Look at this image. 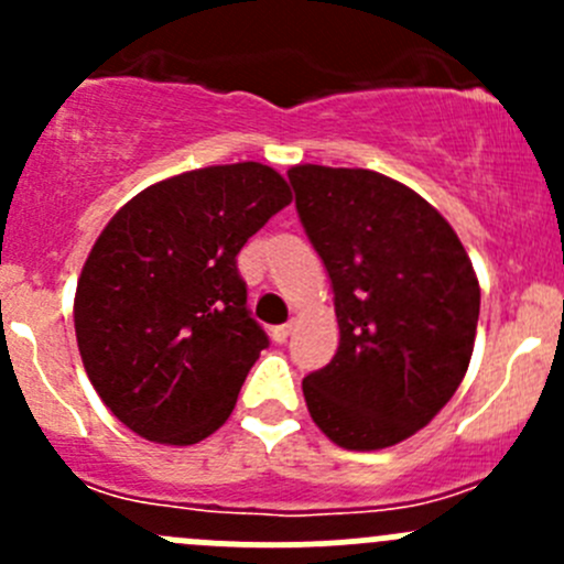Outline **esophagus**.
Returning <instances> with one entry per match:
<instances>
[{
    "mask_svg": "<svg viewBox=\"0 0 564 564\" xmlns=\"http://www.w3.org/2000/svg\"><path fill=\"white\" fill-rule=\"evenodd\" d=\"M289 333H292V324H275V327L270 329V335H272V340H275V344H283V340L289 338Z\"/></svg>",
    "mask_w": 564,
    "mask_h": 564,
    "instance_id": "esophagus-1",
    "label": "esophagus"
}]
</instances>
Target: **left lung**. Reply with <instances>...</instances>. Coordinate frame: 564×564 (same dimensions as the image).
<instances>
[{"instance_id":"obj_1","label":"left lung","mask_w":564,"mask_h":564,"mask_svg":"<svg viewBox=\"0 0 564 564\" xmlns=\"http://www.w3.org/2000/svg\"><path fill=\"white\" fill-rule=\"evenodd\" d=\"M300 224L333 281L340 344L303 379L314 423L346 451L429 425L469 368L480 286L423 196L368 169H289Z\"/></svg>"}]
</instances>
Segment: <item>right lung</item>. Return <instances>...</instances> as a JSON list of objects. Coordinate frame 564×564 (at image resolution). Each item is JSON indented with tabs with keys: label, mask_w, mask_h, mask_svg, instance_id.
<instances>
[{
	"label": "right lung",
	"mask_w": 564,
	"mask_h": 564,
	"mask_svg": "<svg viewBox=\"0 0 564 564\" xmlns=\"http://www.w3.org/2000/svg\"><path fill=\"white\" fill-rule=\"evenodd\" d=\"M289 202L286 180L248 161L158 182L108 220L73 318L89 382L119 423L196 445L229 420L270 346L237 253Z\"/></svg>",
	"instance_id": "right-lung-1"
}]
</instances>
